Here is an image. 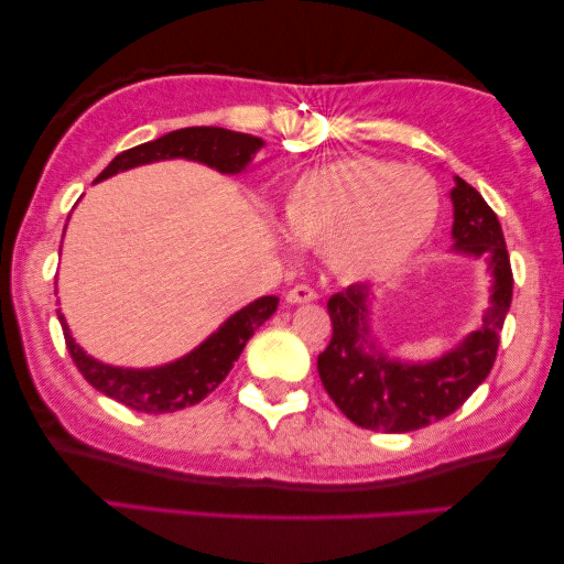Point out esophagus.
<instances>
[{
	"mask_svg": "<svg viewBox=\"0 0 564 564\" xmlns=\"http://www.w3.org/2000/svg\"><path fill=\"white\" fill-rule=\"evenodd\" d=\"M315 297H318V295H315V290L307 288V284H295V288L288 292V303H292V305L313 303Z\"/></svg>",
	"mask_w": 564,
	"mask_h": 564,
	"instance_id": "34e87169",
	"label": "esophagus"
}]
</instances>
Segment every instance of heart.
<instances>
[{
	"mask_svg": "<svg viewBox=\"0 0 564 564\" xmlns=\"http://www.w3.org/2000/svg\"><path fill=\"white\" fill-rule=\"evenodd\" d=\"M438 218L436 182L419 166L346 156L300 176L284 203L292 238L330 249L351 280H388L411 261Z\"/></svg>",
	"mask_w": 564,
	"mask_h": 564,
	"instance_id": "obj_1",
	"label": "heart"
}]
</instances>
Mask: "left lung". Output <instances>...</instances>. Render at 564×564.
Listing matches in <instances>:
<instances>
[{
    "mask_svg": "<svg viewBox=\"0 0 564 564\" xmlns=\"http://www.w3.org/2000/svg\"><path fill=\"white\" fill-rule=\"evenodd\" d=\"M454 251L485 257L492 274L490 307L480 328L431 361H400L377 349L369 330V290L349 284L328 300L330 344L318 375L330 400L361 429L408 434L452 415L496 365L500 330L511 307L513 272L498 215L480 192L454 176Z\"/></svg>",
    "mask_w": 564,
    "mask_h": 564,
    "instance_id": "left-lung-1",
    "label": "left lung"
}]
</instances>
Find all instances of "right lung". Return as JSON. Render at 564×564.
<instances>
[{
    "mask_svg": "<svg viewBox=\"0 0 564 564\" xmlns=\"http://www.w3.org/2000/svg\"><path fill=\"white\" fill-rule=\"evenodd\" d=\"M264 141L249 133H236L226 128H182L172 133L156 138V141L141 143L135 149H128L115 156L97 182L107 176L128 172L133 166L153 164V161L166 159H189L218 169L220 174H238L251 164ZM280 297L264 295L253 300L241 311L230 315L223 326L207 336L197 349L184 354L182 359L169 361L161 367L149 369H126L112 367L105 361H97L74 341L72 330L66 326V318L58 311L61 328H64L66 349L72 354L74 365L84 375L91 388L105 392L107 398L133 408L141 413H174L180 408L195 405L205 395L218 388L226 380V375L234 367V361L241 357L243 346L253 336L261 323L272 318Z\"/></svg>",
    "mask_w": 564,
    "mask_h": 564,
    "instance_id": "right-lung-1",
    "label": "right lung"
}]
</instances>
